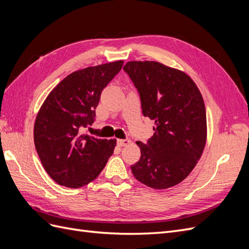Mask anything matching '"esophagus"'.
<instances>
[{
    "mask_svg": "<svg viewBox=\"0 0 249 249\" xmlns=\"http://www.w3.org/2000/svg\"><path fill=\"white\" fill-rule=\"evenodd\" d=\"M130 140L129 139H118L117 140V144L119 145V146H125V145H127V144H130Z\"/></svg>",
    "mask_w": 249,
    "mask_h": 249,
    "instance_id": "esophagus-1",
    "label": "esophagus"
}]
</instances>
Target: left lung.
Masks as SVG:
<instances>
[{
    "label": "left lung",
    "instance_id": "1",
    "mask_svg": "<svg viewBox=\"0 0 249 249\" xmlns=\"http://www.w3.org/2000/svg\"><path fill=\"white\" fill-rule=\"evenodd\" d=\"M124 71L138 90L143 116L155 122L153 137L136 142L141 157L132 172L142 184L167 189L189 176L205 148L202 95L187 73L160 62L130 61Z\"/></svg>",
    "mask_w": 249,
    "mask_h": 249
}]
</instances>
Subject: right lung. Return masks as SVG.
Masks as SVG:
<instances>
[{
    "mask_svg": "<svg viewBox=\"0 0 249 249\" xmlns=\"http://www.w3.org/2000/svg\"><path fill=\"white\" fill-rule=\"evenodd\" d=\"M123 60L73 71L52 90L35 119L34 143L48 175L61 186L80 188L99 177L116 139L83 134L94 123L103 89Z\"/></svg>",
    "mask_w": 249,
    "mask_h": 249,
    "instance_id": "obj_1",
    "label": "right lung"
}]
</instances>
